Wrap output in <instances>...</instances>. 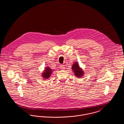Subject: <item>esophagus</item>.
I'll use <instances>...</instances> for the list:
<instances>
[{
    "instance_id": "esophagus-1",
    "label": "esophagus",
    "mask_w": 124,
    "mask_h": 124,
    "mask_svg": "<svg viewBox=\"0 0 124 124\" xmlns=\"http://www.w3.org/2000/svg\"><path fill=\"white\" fill-rule=\"evenodd\" d=\"M60 67H61V69L62 70H64V69H65V66L64 65H61Z\"/></svg>"
}]
</instances>
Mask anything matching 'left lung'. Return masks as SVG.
Masks as SVG:
<instances>
[{"mask_svg":"<svg viewBox=\"0 0 124 124\" xmlns=\"http://www.w3.org/2000/svg\"><path fill=\"white\" fill-rule=\"evenodd\" d=\"M71 69L73 71L74 75L76 76V77L81 78L82 77L84 74V71H83L82 69L79 67L77 62H75V63L72 65Z\"/></svg>","mask_w":124,"mask_h":124,"instance_id":"obj_1","label":"left lung"}]
</instances>
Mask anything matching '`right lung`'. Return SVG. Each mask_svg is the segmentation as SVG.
Segmentation results:
<instances>
[{"mask_svg": "<svg viewBox=\"0 0 124 124\" xmlns=\"http://www.w3.org/2000/svg\"><path fill=\"white\" fill-rule=\"evenodd\" d=\"M52 72L53 70L51 69V68L47 67L45 68L44 71L42 73V76L44 79H48V78L51 76Z\"/></svg>", "mask_w": 124, "mask_h": 124, "instance_id": "1", "label": "right lung"}]
</instances>
